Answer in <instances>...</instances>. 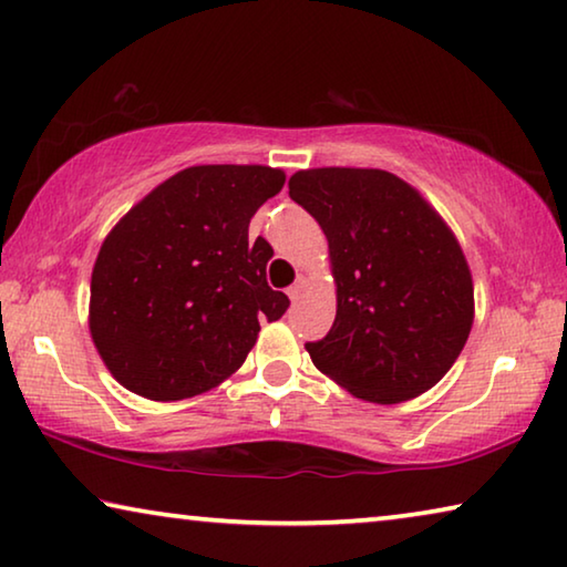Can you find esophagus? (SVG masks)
<instances>
[{
	"instance_id": "obj_1",
	"label": "esophagus",
	"mask_w": 567,
	"mask_h": 567,
	"mask_svg": "<svg viewBox=\"0 0 567 567\" xmlns=\"http://www.w3.org/2000/svg\"><path fill=\"white\" fill-rule=\"evenodd\" d=\"M302 290H305V277H298V282H295L290 290H287V295H290V300H298Z\"/></svg>"
}]
</instances>
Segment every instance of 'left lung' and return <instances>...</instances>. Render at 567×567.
<instances>
[{"instance_id":"left-lung-1","label":"left lung","mask_w":567,"mask_h":567,"mask_svg":"<svg viewBox=\"0 0 567 567\" xmlns=\"http://www.w3.org/2000/svg\"><path fill=\"white\" fill-rule=\"evenodd\" d=\"M287 186L328 239L336 285V322L305 346L318 371L381 406L434 389L474 322L472 269L442 214L383 168H305Z\"/></svg>"}]
</instances>
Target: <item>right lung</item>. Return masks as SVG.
<instances>
[{
	"label": "right lung",
	"mask_w": 567,
	"mask_h": 567,
	"mask_svg": "<svg viewBox=\"0 0 567 567\" xmlns=\"http://www.w3.org/2000/svg\"><path fill=\"white\" fill-rule=\"evenodd\" d=\"M282 186L272 166H188L107 231L87 328L123 389L151 401L199 396L245 363L259 320L285 316L290 300L267 285L272 247L249 245V219Z\"/></svg>",
	"instance_id": "right-lung-1"
}]
</instances>
